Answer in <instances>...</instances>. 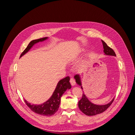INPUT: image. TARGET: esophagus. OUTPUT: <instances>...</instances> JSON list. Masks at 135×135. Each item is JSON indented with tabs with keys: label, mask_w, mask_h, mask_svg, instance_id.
Instances as JSON below:
<instances>
[{
	"label": "esophagus",
	"mask_w": 135,
	"mask_h": 135,
	"mask_svg": "<svg viewBox=\"0 0 135 135\" xmlns=\"http://www.w3.org/2000/svg\"><path fill=\"white\" fill-rule=\"evenodd\" d=\"M70 84H71L72 86H74V85H75V84H76L75 80H74V79H73V78H70Z\"/></svg>",
	"instance_id": "esophagus-1"
}]
</instances>
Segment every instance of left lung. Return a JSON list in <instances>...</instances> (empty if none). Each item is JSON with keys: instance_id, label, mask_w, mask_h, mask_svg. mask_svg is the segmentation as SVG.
I'll list each match as a JSON object with an SVG mask.
<instances>
[{"instance_id": "8db88e82", "label": "left lung", "mask_w": 135, "mask_h": 135, "mask_svg": "<svg viewBox=\"0 0 135 135\" xmlns=\"http://www.w3.org/2000/svg\"><path fill=\"white\" fill-rule=\"evenodd\" d=\"M102 43H103V44L104 52L105 55L116 56L115 53L113 50V49L109 47L107 44V43L104 42L103 40H102ZM74 78L75 79L76 83L79 85H80L81 88L83 89L82 86H81L80 75L79 74L75 75L74 76ZM114 99H113L109 103L105 105H96L92 103L91 102L87 99V97L85 96V94L83 93L82 97H81L80 100L78 102V107L79 109L81 110V112H82L84 114H85V115L88 116L95 115H97V114H99L105 112V110L111 105V104L114 101Z\"/></svg>"}]
</instances>
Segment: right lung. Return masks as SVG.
<instances>
[{"mask_svg": "<svg viewBox=\"0 0 135 135\" xmlns=\"http://www.w3.org/2000/svg\"><path fill=\"white\" fill-rule=\"evenodd\" d=\"M47 39L48 37H45L32 40L28 44L25 50L23 51L21 56H20V57L26 54L35 44L39 42H43ZM69 80H70V77L69 76H66L65 78L60 80L57 83L52 96L50 98V99H48L44 103L40 105L31 104L25 100V103L27 107L31 109V111L36 114H38L39 115L47 117L54 115L59 109L61 96L66 91V89H70L71 87Z\"/></svg>", "mask_w": 135, "mask_h": 135, "instance_id": "obj_1", "label": "right lung"}]
</instances>
